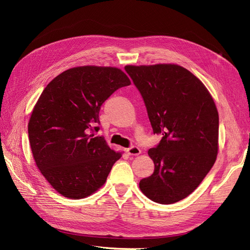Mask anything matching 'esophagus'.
Returning a JSON list of instances; mask_svg holds the SVG:
<instances>
[{
	"mask_svg": "<svg viewBox=\"0 0 250 250\" xmlns=\"http://www.w3.org/2000/svg\"><path fill=\"white\" fill-rule=\"evenodd\" d=\"M125 152L129 154V155H139L140 154V148L138 146H131V147H127L125 148Z\"/></svg>",
	"mask_w": 250,
	"mask_h": 250,
	"instance_id": "obj_1",
	"label": "esophagus"
}]
</instances>
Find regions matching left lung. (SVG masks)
<instances>
[{
    "label": "left lung",
    "instance_id": "1",
    "mask_svg": "<svg viewBox=\"0 0 250 250\" xmlns=\"http://www.w3.org/2000/svg\"><path fill=\"white\" fill-rule=\"evenodd\" d=\"M146 106L158 146L148 149L154 173L139 188L152 201L187 198L208 174L218 155L219 114L202 82L185 68L159 63L125 66Z\"/></svg>",
    "mask_w": 250,
    "mask_h": 250
}]
</instances>
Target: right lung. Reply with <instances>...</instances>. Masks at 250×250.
Masks as SVG:
<instances>
[{"label": "right lung", "instance_id": "obj_1", "mask_svg": "<svg viewBox=\"0 0 250 250\" xmlns=\"http://www.w3.org/2000/svg\"><path fill=\"white\" fill-rule=\"evenodd\" d=\"M131 84L114 67L66 70L50 82L28 124L33 158L42 175L63 197L85 198L104 184L120 157L96 136L102 104Z\"/></svg>", "mask_w": 250, "mask_h": 250}]
</instances>
